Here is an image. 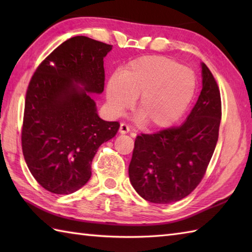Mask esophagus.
Returning a JSON list of instances; mask_svg holds the SVG:
<instances>
[{
  "instance_id": "34e87169",
  "label": "esophagus",
  "mask_w": 252,
  "mask_h": 252,
  "mask_svg": "<svg viewBox=\"0 0 252 252\" xmlns=\"http://www.w3.org/2000/svg\"><path fill=\"white\" fill-rule=\"evenodd\" d=\"M119 132L121 133V134H126V133H129L130 132L129 126L126 125V123H121L120 127H119Z\"/></svg>"
}]
</instances>
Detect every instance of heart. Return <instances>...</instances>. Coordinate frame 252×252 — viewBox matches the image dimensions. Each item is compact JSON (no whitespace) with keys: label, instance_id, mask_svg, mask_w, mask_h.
<instances>
[{"label":"heart","instance_id":"obj_1","mask_svg":"<svg viewBox=\"0 0 252 252\" xmlns=\"http://www.w3.org/2000/svg\"><path fill=\"white\" fill-rule=\"evenodd\" d=\"M195 90L196 77L189 67L161 56H143L123 67L120 74H111L106 98L111 114L119 115L137 97L136 109L145 125L163 129L181 119Z\"/></svg>","mask_w":252,"mask_h":252}]
</instances>
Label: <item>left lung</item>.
Listing matches in <instances>:
<instances>
[{
    "instance_id": "left-lung-1",
    "label": "left lung",
    "mask_w": 252,
    "mask_h": 252,
    "mask_svg": "<svg viewBox=\"0 0 252 252\" xmlns=\"http://www.w3.org/2000/svg\"><path fill=\"white\" fill-rule=\"evenodd\" d=\"M202 89L184 123L137 135L129 165L132 186L154 203L179 201L200 183L215 152L222 109L218 84L201 63Z\"/></svg>"
}]
</instances>
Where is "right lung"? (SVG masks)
I'll return each mask as SVG.
<instances>
[{
  "mask_svg": "<svg viewBox=\"0 0 252 252\" xmlns=\"http://www.w3.org/2000/svg\"><path fill=\"white\" fill-rule=\"evenodd\" d=\"M112 45L78 35L37 67L26 95L23 153L31 174L54 194L69 195L88 183L101 144L119 122L99 118L91 94L104 91V58Z\"/></svg>",
  "mask_w": 252,
  "mask_h": 252,
  "instance_id": "add662e5",
  "label": "right lung"
}]
</instances>
